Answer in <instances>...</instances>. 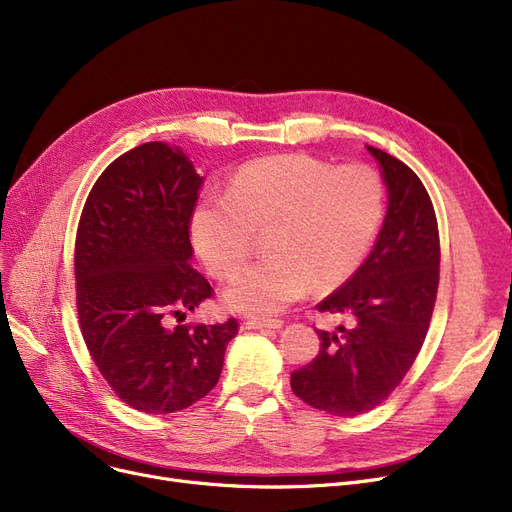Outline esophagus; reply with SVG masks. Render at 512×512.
Instances as JSON below:
<instances>
[{
    "label": "esophagus",
    "instance_id": "1",
    "mask_svg": "<svg viewBox=\"0 0 512 512\" xmlns=\"http://www.w3.org/2000/svg\"><path fill=\"white\" fill-rule=\"evenodd\" d=\"M242 326L247 330H280L282 321L280 319H247Z\"/></svg>",
    "mask_w": 512,
    "mask_h": 512
}]
</instances>
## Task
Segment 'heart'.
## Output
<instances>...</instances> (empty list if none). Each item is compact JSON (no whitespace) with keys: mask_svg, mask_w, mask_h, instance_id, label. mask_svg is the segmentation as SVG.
<instances>
[{"mask_svg":"<svg viewBox=\"0 0 512 512\" xmlns=\"http://www.w3.org/2000/svg\"><path fill=\"white\" fill-rule=\"evenodd\" d=\"M386 207L382 176L369 166L334 168L305 153L249 161L226 193L203 195L191 213V240L220 278H232L267 230V257L245 267L226 288V305L272 317L315 286L330 292L367 257Z\"/></svg>","mask_w":512,"mask_h":512,"instance_id":"obj_1","label":"heart"}]
</instances>
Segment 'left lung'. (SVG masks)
<instances>
[{
    "label": "left lung",
    "mask_w": 512,
    "mask_h": 512,
    "mask_svg": "<svg viewBox=\"0 0 512 512\" xmlns=\"http://www.w3.org/2000/svg\"><path fill=\"white\" fill-rule=\"evenodd\" d=\"M367 151L388 186L384 226L353 278L317 305L353 324L317 330V357L290 373L294 394L336 417L367 413L396 390L421 351L440 282L438 220L423 182L386 151Z\"/></svg>",
    "instance_id": "obj_1"
}]
</instances>
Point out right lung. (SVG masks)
<instances>
[{
	"instance_id": "add662e5",
	"label": "right lung",
	"mask_w": 512,
	"mask_h": 512,
	"mask_svg": "<svg viewBox=\"0 0 512 512\" xmlns=\"http://www.w3.org/2000/svg\"><path fill=\"white\" fill-rule=\"evenodd\" d=\"M201 184L178 147L139 145L97 178L76 230L80 332L116 396L149 415L176 413L207 396L238 332L234 317L170 326V317L213 297L191 265L188 228Z\"/></svg>"
}]
</instances>
